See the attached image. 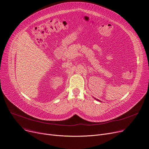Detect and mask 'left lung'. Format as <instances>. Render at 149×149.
Masks as SVG:
<instances>
[{"label": "left lung", "mask_w": 149, "mask_h": 149, "mask_svg": "<svg viewBox=\"0 0 149 149\" xmlns=\"http://www.w3.org/2000/svg\"><path fill=\"white\" fill-rule=\"evenodd\" d=\"M95 100H98V101H100V100H98V99H95Z\"/></svg>", "instance_id": "left-lung-1"}]
</instances>
